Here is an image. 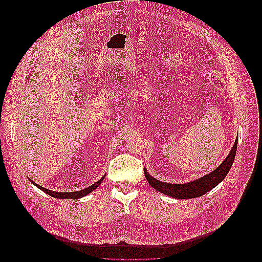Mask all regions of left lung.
I'll list each match as a JSON object with an SVG mask.
<instances>
[{
    "label": "left lung",
    "instance_id": "obj_1",
    "mask_svg": "<svg viewBox=\"0 0 262 262\" xmlns=\"http://www.w3.org/2000/svg\"><path fill=\"white\" fill-rule=\"evenodd\" d=\"M237 143H238V140L236 139L232 150L229 152L224 162L222 163L217 168L208 173V175H205L196 180L186 182V184H169V182H163L152 177L144 168L145 177L148 181V184L154 189H156L157 191H160L164 194H167L171 198H175V199H192V198L201 196L204 193L209 192L214 187H216L220 182L226 177L234 163Z\"/></svg>",
    "mask_w": 262,
    "mask_h": 262
}]
</instances>
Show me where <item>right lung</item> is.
I'll list each match as a JSON object with an SVG mask.
<instances>
[{"label": "right lung", "instance_id": "right-lung-1", "mask_svg": "<svg viewBox=\"0 0 262 262\" xmlns=\"http://www.w3.org/2000/svg\"><path fill=\"white\" fill-rule=\"evenodd\" d=\"M105 177H106V176H104L101 179H99L98 181L95 182V184H93L92 186L87 187V188H85V189H83V190H80V191H75V192H57V191H52V190L46 189V188H43V187H41V186H39V185L35 184V182L31 181L30 179H29V180H30L31 182H33V184H34L37 188L42 190V191H45L47 194H49V195L55 198V199H80V198H83V196L87 195L89 193H91L92 191H94V190L96 189V188L101 184V181L105 179Z\"/></svg>", "mask_w": 262, "mask_h": 262}]
</instances>
